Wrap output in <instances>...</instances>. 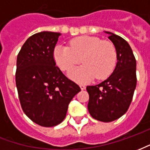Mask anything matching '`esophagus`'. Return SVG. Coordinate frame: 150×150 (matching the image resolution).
Returning <instances> with one entry per match:
<instances>
[{
    "label": "esophagus",
    "mask_w": 150,
    "mask_h": 150,
    "mask_svg": "<svg viewBox=\"0 0 150 150\" xmlns=\"http://www.w3.org/2000/svg\"><path fill=\"white\" fill-rule=\"evenodd\" d=\"M79 87L81 88V90H85V89H86V87H85V85L83 84H80L79 85Z\"/></svg>",
    "instance_id": "1"
}]
</instances>
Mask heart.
<instances>
[{
	"label": "heart",
	"mask_w": 150,
	"mask_h": 150,
	"mask_svg": "<svg viewBox=\"0 0 150 150\" xmlns=\"http://www.w3.org/2000/svg\"><path fill=\"white\" fill-rule=\"evenodd\" d=\"M56 63L62 71H70L82 62L83 65L70 71V77L78 83H86L96 77L108 78L116 63V50L112 43L91 36L71 40L70 46L58 45L54 50Z\"/></svg>",
	"instance_id": "b5f03b06"
}]
</instances>
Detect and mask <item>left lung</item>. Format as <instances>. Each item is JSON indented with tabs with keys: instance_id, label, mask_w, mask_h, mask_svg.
Masks as SVG:
<instances>
[{
	"instance_id": "left-lung-1",
	"label": "left lung",
	"mask_w": 150,
	"mask_h": 150,
	"mask_svg": "<svg viewBox=\"0 0 150 150\" xmlns=\"http://www.w3.org/2000/svg\"><path fill=\"white\" fill-rule=\"evenodd\" d=\"M109 35L116 50V67L112 74L100 83L88 86V108L94 119L111 122L119 119L127 112L137 86L135 57L129 43L116 34Z\"/></svg>"
}]
</instances>
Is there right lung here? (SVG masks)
Segmentation results:
<instances>
[{
  "mask_svg": "<svg viewBox=\"0 0 150 150\" xmlns=\"http://www.w3.org/2000/svg\"><path fill=\"white\" fill-rule=\"evenodd\" d=\"M60 33L43 31L23 44L17 58L16 86L21 108L43 127L59 125L80 88L56 67L54 50Z\"/></svg>",
  "mask_w": 150,
  "mask_h": 150,
  "instance_id": "1",
  "label": "right lung"
}]
</instances>
